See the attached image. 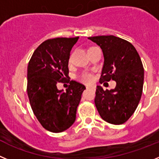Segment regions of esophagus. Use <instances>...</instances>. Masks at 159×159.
Listing matches in <instances>:
<instances>
[{
  "label": "esophagus",
  "instance_id": "obj_1",
  "mask_svg": "<svg viewBox=\"0 0 159 159\" xmlns=\"http://www.w3.org/2000/svg\"><path fill=\"white\" fill-rule=\"evenodd\" d=\"M86 89H95V88L93 86H89V85H86Z\"/></svg>",
  "mask_w": 159,
  "mask_h": 159
}]
</instances>
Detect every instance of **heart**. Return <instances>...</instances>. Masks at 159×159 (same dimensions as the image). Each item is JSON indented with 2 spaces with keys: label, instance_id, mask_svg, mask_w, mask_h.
I'll return each mask as SVG.
<instances>
[{
  "label": "heart",
  "instance_id": "heart-1",
  "mask_svg": "<svg viewBox=\"0 0 159 159\" xmlns=\"http://www.w3.org/2000/svg\"><path fill=\"white\" fill-rule=\"evenodd\" d=\"M78 79L81 81L86 84H90V83L93 82L94 77L91 73L89 72H83L78 76Z\"/></svg>",
  "mask_w": 159,
  "mask_h": 159
}]
</instances>
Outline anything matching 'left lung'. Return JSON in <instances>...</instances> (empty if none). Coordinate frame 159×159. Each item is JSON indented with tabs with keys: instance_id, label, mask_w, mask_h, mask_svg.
<instances>
[{
	"instance_id": "8db88e82",
	"label": "left lung",
	"mask_w": 159,
	"mask_h": 159,
	"mask_svg": "<svg viewBox=\"0 0 159 159\" xmlns=\"http://www.w3.org/2000/svg\"><path fill=\"white\" fill-rule=\"evenodd\" d=\"M102 49L104 62L100 83L113 80L116 88L97 85L94 102L101 118L111 124H122L135 112L143 87L144 70L135 47L114 35L89 37Z\"/></svg>"
}]
</instances>
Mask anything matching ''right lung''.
<instances>
[{"mask_svg":"<svg viewBox=\"0 0 159 159\" xmlns=\"http://www.w3.org/2000/svg\"><path fill=\"white\" fill-rule=\"evenodd\" d=\"M79 37L55 38L39 46L28 66L27 92L31 109L41 125L51 132H62L76 119L77 108L85 85L70 81V52ZM70 83L66 92L58 83Z\"/></svg>","mask_w":159,"mask_h":159,"instance_id":"obj_1","label":"right lung"}]
</instances>
